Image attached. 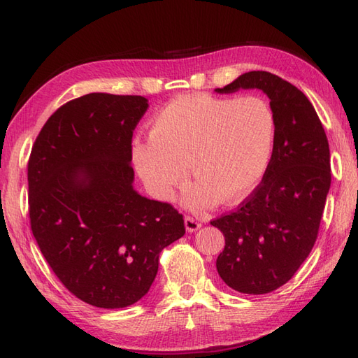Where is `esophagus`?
Masks as SVG:
<instances>
[{"mask_svg": "<svg viewBox=\"0 0 358 358\" xmlns=\"http://www.w3.org/2000/svg\"><path fill=\"white\" fill-rule=\"evenodd\" d=\"M185 226H186V230L189 231V234H192V231H196L199 227H201V222L195 220L194 217H186L185 218Z\"/></svg>", "mask_w": 358, "mask_h": 358, "instance_id": "34e87169", "label": "esophagus"}]
</instances>
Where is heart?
<instances>
[{
  "label": "heart",
  "mask_w": 358,
  "mask_h": 358,
  "mask_svg": "<svg viewBox=\"0 0 358 358\" xmlns=\"http://www.w3.org/2000/svg\"><path fill=\"white\" fill-rule=\"evenodd\" d=\"M276 115L261 96L186 94L154 115L148 138L132 143V160L154 196L185 185L187 164L198 186L190 207L238 203L259 185L273 152Z\"/></svg>",
  "instance_id": "heart-1"
}]
</instances>
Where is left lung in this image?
<instances>
[{
	"label": "left lung",
	"mask_w": 358,
	"mask_h": 358,
	"mask_svg": "<svg viewBox=\"0 0 358 358\" xmlns=\"http://www.w3.org/2000/svg\"><path fill=\"white\" fill-rule=\"evenodd\" d=\"M261 90L276 115L268 168L235 212L210 221L226 245L217 270L244 294H265L294 276L313 250L331 186L329 145L301 90L268 71H248L215 91Z\"/></svg>",
	"instance_id": "1"
}]
</instances>
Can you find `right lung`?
Instances as JSON below:
<instances>
[{
  "label": "right lung",
  "instance_id": "obj_1",
  "mask_svg": "<svg viewBox=\"0 0 358 358\" xmlns=\"http://www.w3.org/2000/svg\"><path fill=\"white\" fill-rule=\"evenodd\" d=\"M141 96L90 93L50 115L29 159L30 227L64 287L97 308L143 297L164 247L186 234L168 203L132 186V131Z\"/></svg>",
  "mask_w": 358,
  "mask_h": 358
}]
</instances>
